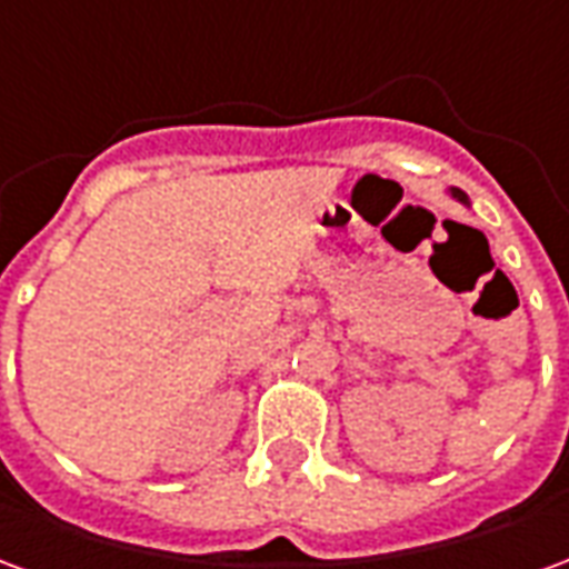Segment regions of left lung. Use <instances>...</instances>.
Returning <instances> with one entry per match:
<instances>
[{
	"mask_svg": "<svg viewBox=\"0 0 569 569\" xmlns=\"http://www.w3.org/2000/svg\"><path fill=\"white\" fill-rule=\"evenodd\" d=\"M448 194H451L453 200H460V203H463V207H469V198H466V191H460V188H448Z\"/></svg>",
	"mask_w": 569,
	"mask_h": 569,
	"instance_id": "1",
	"label": "left lung"
}]
</instances>
